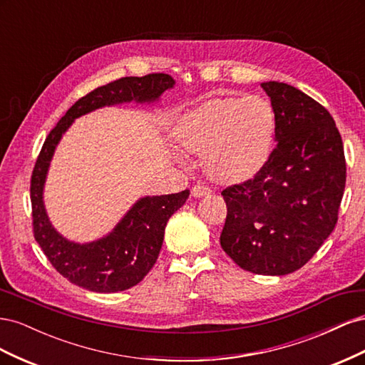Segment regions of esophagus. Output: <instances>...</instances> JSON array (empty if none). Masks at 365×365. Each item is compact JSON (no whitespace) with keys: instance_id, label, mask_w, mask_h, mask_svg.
Here are the masks:
<instances>
[{"instance_id":"34e87169","label":"esophagus","mask_w":365,"mask_h":365,"mask_svg":"<svg viewBox=\"0 0 365 365\" xmlns=\"http://www.w3.org/2000/svg\"><path fill=\"white\" fill-rule=\"evenodd\" d=\"M210 193H212V190H210L208 187H205L202 184H196V185L192 187V195L195 197H202V196H207Z\"/></svg>"}]
</instances>
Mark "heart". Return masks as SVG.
<instances>
[{
	"mask_svg": "<svg viewBox=\"0 0 365 365\" xmlns=\"http://www.w3.org/2000/svg\"><path fill=\"white\" fill-rule=\"evenodd\" d=\"M277 115L260 96L210 98L187 113L176 134L181 146L204 155L207 173L216 181L251 180L268 163Z\"/></svg>",
	"mask_w": 365,
	"mask_h": 365,
	"instance_id": "obj_1",
	"label": "heart"
}]
</instances>
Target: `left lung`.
I'll list each match as a JSON object with an SVG mask.
<instances>
[{
	"label": "left lung",
	"mask_w": 365,
	"mask_h": 365,
	"mask_svg": "<svg viewBox=\"0 0 365 365\" xmlns=\"http://www.w3.org/2000/svg\"><path fill=\"white\" fill-rule=\"evenodd\" d=\"M260 85L277 115V145L252 180L222 190L220 247L242 269L284 275L300 269L334 231L346 158L324 106L288 83Z\"/></svg>",
	"instance_id": "obj_1"
}]
</instances>
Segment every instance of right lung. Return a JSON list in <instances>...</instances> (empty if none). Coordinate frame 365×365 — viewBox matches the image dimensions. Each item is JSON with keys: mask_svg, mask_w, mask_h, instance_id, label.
<instances>
[{"mask_svg": "<svg viewBox=\"0 0 365 365\" xmlns=\"http://www.w3.org/2000/svg\"><path fill=\"white\" fill-rule=\"evenodd\" d=\"M173 85L172 76L153 73L143 77H121L98 86L68 109L41 149L30 185L33 233L56 271L83 289L111 294L129 289L145 279L158 259L169 217L185 204L190 192L140 197L111 233L86 244H77L51 225L43 205V185L54 150L77 117L120 103L158 102L160 96L172 90Z\"/></svg>", "mask_w": 365, "mask_h": 365, "instance_id": "obj_1", "label": "right lung"}]
</instances>
